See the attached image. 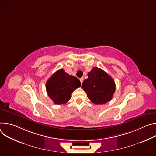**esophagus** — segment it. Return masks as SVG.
<instances>
[{"instance_id":"1","label":"esophagus","mask_w":156,"mask_h":156,"mask_svg":"<svg viewBox=\"0 0 156 156\" xmlns=\"http://www.w3.org/2000/svg\"><path fill=\"white\" fill-rule=\"evenodd\" d=\"M83 78H81L80 79V81H81V83L82 84V83H83Z\"/></svg>"}]
</instances>
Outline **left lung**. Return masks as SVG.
<instances>
[{
	"mask_svg": "<svg viewBox=\"0 0 156 156\" xmlns=\"http://www.w3.org/2000/svg\"><path fill=\"white\" fill-rule=\"evenodd\" d=\"M87 76L83 81L82 87L93 103L104 104L112 99L116 86L112 77L98 67H94Z\"/></svg>",
	"mask_w": 156,
	"mask_h": 156,
	"instance_id": "8db88e82",
	"label": "left lung"
}]
</instances>
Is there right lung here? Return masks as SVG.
I'll return each instance as SVG.
<instances>
[{
    "instance_id": "1",
    "label": "right lung",
    "mask_w": 156,
    "mask_h": 156,
    "mask_svg": "<svg viewBox=\"0 0 156 156\" xmlns=\"http://www.w3.org/2000/svg\"><path fill=\"white\" fill-rule=\"evenodd\" d=\"M80 86L81 82L76 77L60 69L46 82V91L54 104L61 105L67 102L72 98V93Z\"/></svg>"
}]
</instances>
